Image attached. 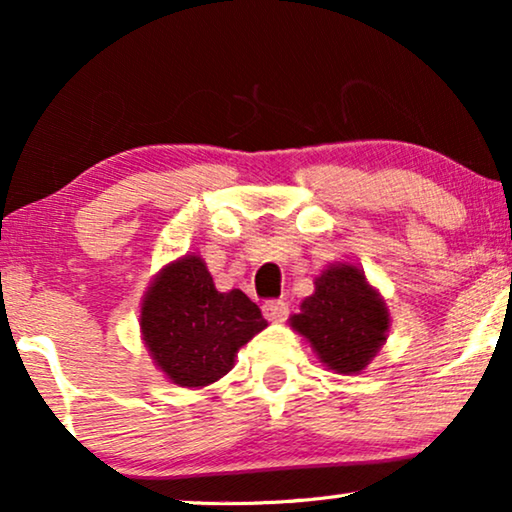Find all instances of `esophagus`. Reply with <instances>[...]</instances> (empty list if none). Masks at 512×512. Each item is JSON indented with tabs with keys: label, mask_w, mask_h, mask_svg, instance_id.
Masks as SVG:
<instances>
[{
	"label": "esophagus",
	"mask_w": 512,
	"mask_h": 512,
	"mask_svg": "<svg viewBox=\"0 0 512 512\" xmlns=\"http://www.w3.org/2000/svg\"><path fill=\"white\" fill-rule=\"evenodd\" d=\"M263 314L268 321L279 324V321H284L286 314H289V305H286L284 300H268V303L263 305Z\"/></svg>",
	"instance_id": "esophagus-1"
}]
</instances>
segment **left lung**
I'll list each match as a JSON object with an SVG mask.
<instances>
[{"mask_svg": "<svg viewBox=\"0 0 512 512\" xmlns=\"http://www.w3.org/2000/svg\"><path fill=\"white\" fill-rule=\"evenodd\" d=\"M289 324L328 370L359 375L387 342L391 314L359 265L331 263L314 279V293Z\"/></svg>", "mask_w": 512, "mask_h": 512, "instance_id": "8db88e82", "label": "left lung"}]
</instances>
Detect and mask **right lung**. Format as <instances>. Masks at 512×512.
Segmentation results:
<instances>
[{
    "instance_id": "obj_1",
    "label": "right lung",
    "mask_w": 512,
    "mask_h": 512,
    "mask_svg": "<svg viewBox=\"0 0 512 512\" xmlns=\"http://www.w3.org/2000/svg\"><path fill=\"white\" fill-rule=\"evenodd\" d=\"M265 326L258 305L240 289H216L198 254L163 265L139 307V333L153 366L186 389L221 380L240 347Z\"/></svg>"
}]
</instances>
